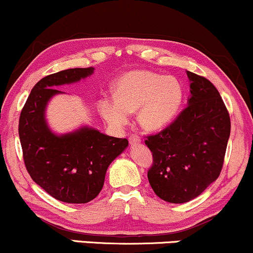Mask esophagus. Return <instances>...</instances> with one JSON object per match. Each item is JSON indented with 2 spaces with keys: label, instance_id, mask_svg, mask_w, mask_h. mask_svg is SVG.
<instances>
[{
  "label": "esophagus",
  "instance_id": "obj_1",
  "mask_svg": "<svg viewBox=\"0 0 253 253\" xmlns=\"http://www.w3.org/2000/svg\"><path fill=\"white\" fill-rule=\"evenodd\" d=\"M129 142L131 146H134V144H138L141 143V137L138 135H131L129 137Z\"/></svg>",
  "mask_w": 253,
  "mask_h": 253
}]
</instances>
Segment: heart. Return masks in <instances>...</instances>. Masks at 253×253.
<instances>
[{
	"mask_svg": "<svg viewBox=\"0 0 253 253\" xmlns=\"http://www.w3.org/2000/svg\"><path fill=\"white\" fill-rule=\"evenodd\" d=\"M115 98L100 99L98 109L110 126L121 129L129 115L137 111L138 124L146 130H159L169 124L183 99L180 82L150 70H135L122 76L113 90Z\"/></svg>",
	"mask_w": 253,
	"mask_h": 253,
	"instance_id": "b5f03b06",
	"label": "heart"
}]
</instances>
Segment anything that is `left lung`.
Segmentation results:
<instances>
[{
	"instance_id": "obj_1",
	"label": "left lung",
	"mask_w": 253,
	"mask_h": 253,
	"mask_svg": "<svg viewBox=\"0 0 253 253\" xmlns=\"http://www.w3.org/2000/svg\"><path fill=\"white\" fill-rule=\"evenodd\" d=\"M188 106L164 130L147 136L153 154L152 189L161 200L185 203L220 175L231 134V119L218 90L203 76L186 72Z\"/></svg>"
}]
</instances>
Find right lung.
<instances>
[{
  "instance_id": "obj_1",
  "label": "right lung",
  "mask_w": 253,
  "mask_h": 253,
  "mask_svg": "<svg viewBox=\"0 0 253 253\" xmlns=\"http://www.w3.org/2000/svg\"><path fill=\"white\" fill-rule=\"evenodd\" d=\"M94 68H74L45 76L36 84L19 119V137L27 172L50 196L65 203H87L104 185L110 164L124 152L126 138L82 126L68 134L52 132L45 110L56 87L86 79Z\"/></svg>"
}]
</instances>
